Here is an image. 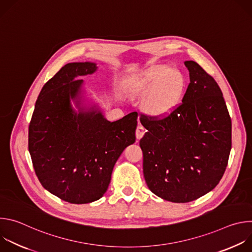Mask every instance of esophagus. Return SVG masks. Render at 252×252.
I'll list each match as a JSON object with an SVG mask.
<instances>
[{
  "label": "esophagus",
  "instance_id": "esophagus-1",
  "mask_svg": "<svg viewBox=\"0 0 252 252\" xmlns=\"http://www.w3.org/2000/svg\"><path fill=\"white\" fill-rule=\"evenodd\" d=\"M145 132H146L145 127L141 126H138L136 127V130H135V136H136V138H137V139H140V138L143 136V134H145Z\"/></svg>",
  "mask_w": 252,
  "mask_h": 252
}]
</instances>
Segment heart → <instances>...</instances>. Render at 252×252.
Masks as SVG:
<instances>
[{"label": "heart", "mask_w": 252, "mask_h": 252, "mask_svg": "<svg viewBox=\"0 0 252 252\" xmlns=\"http://www.w3.org/2000/svg\"><path fill=\"white\" fill-rule=\"evenodd\" d=\"M125 88L133 97L149 94L143 109L151 116L161 118L168 116L181 103L186 91V78L176 67L155 65L126 80Z\"/></svg>", "instance_id": "heart-1"}]
</instances>
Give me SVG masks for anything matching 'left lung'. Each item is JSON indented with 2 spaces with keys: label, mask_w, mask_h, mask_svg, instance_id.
Masks as SVG:
<instances>
[{
  "label": "left lung",
  "mask_w": 252,
  "mask_h": 252,
  "mask_svg": "<svg viewBox=\"0 0 252 252\" xmlns=\"http://www.w3.org/2000/svg\"><path fill=\"white\" fill-rule=\"evenodd\" d=\"M185 64L190 83L183 102L161 119L139 118L148 129L139 140L146 183L156 195L178 203L219 185L231 150V119L220 88L197 63Z\"/></svg>",
  "instance_id": "left-lung-1"
}]
</instances>
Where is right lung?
Listing matches in <instances>:
<instances>
[{
	"mask_svg": "<svg viewBox=\"0 0 252 252\" xmlns=\"http://www.w3.org/2000/svg\"><path fill=\"white\" fill-rule=\"evenodd\" d=\"M95 69L93 63L63 65L43 87L29 126V152L40 183L75 204L104 194L118 158L135 141V112L111 123L99 112L76 114L70 107L83 84L76 78Z\"/></svg>",
	"mask_w": 252,
	"mask_h": 252,
	"instance_id": "1",
	"label": "right lung"
}]
</instances>
